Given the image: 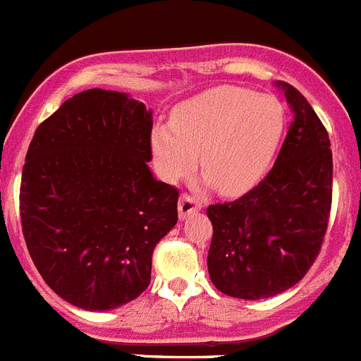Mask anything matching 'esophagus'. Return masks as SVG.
<instances>
[{
	"label": "esophagus",
	"instance_id": "34e87169",
	"mask_svg": "<svg viewBox=\"0 0 361 361\" xmlns=\"http://www.w3.org/2000/svg\"><path fill=\"white\" fill-rule=\"evenodd\" d=\"M200 208H202V202H200V200H197L195 197L183 195L180 200H178V216H180V219H186L188 215L199 212Z\"/></svg>",
	"mask_w": 361,
	"mask_h": 361
}]
</instances>
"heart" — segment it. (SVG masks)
Masks as SVG:
<instances>
[{"mask_svg":"<svg viewBox=\"0 0 361 361\" xmlns=\"http://www.w3.org/2000/svg\"><path fill=\"white\" fill-rule=\"evenodd\" d=\"M288 114L275 95L216 86L173 108L168 124L152 130V155L166 183H178L197 166L222 195L257 186L280 148Z\"/></svg>","mask_w":361,"mask_h":361,"instance_id":"heart-1","label":"heart"}]
</instances>
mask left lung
Returning <instances> with one entry per match:
<instances>
[{
    "mask_svg": "<svg viewBox=\"0 0 361 361\" xmlns=\"http://www.w3.org/2000/svg\"><path fill=\"white\" fill-rule=\"evenodd\" d=\"M275 85L293 111L275 166L240 199L206 209L213 224L209 279L233 298H271L298 283L320 253L329 222L333 152L327 130L295 86Z\"/></svg>",
    "mask_w": 361,
    "mask_h": 361,
    "instance_id": "left-lung-1",
    "label": "left lung"
}]
</instances>
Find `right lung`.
I'll return each mask as SVG.
<instances>
[{"instance_id": "right-lung-1", "label": "right lung", "mask_w": 361, "mask_h": 361, "mask_svg": "<svg viewBox=\"0 0 361 361\" xmlns=\"http://www.w3.org/2000/svg\"><path fill=\"white\" fill-rule=\"evenodd\" d=\"M152 110L123 92L75 94L37 126L19 212L32 262L86 311L128 304L152 280L153 250L177 224V188L153 178Z\"/></svg>"}]
</instances>
